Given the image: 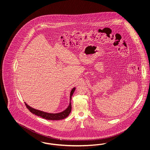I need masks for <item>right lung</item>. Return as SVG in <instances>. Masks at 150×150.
<instances>
[{"label": "right lung", "instance_id": "right-lung-1", "mask_svg": "<svg viewBox=\"0 0 150 150\" xmlns=\"http://www.w3.org/2000/svg\"><path fill=\"white\" fill-rule=\"evenodd\" d=\"M75 89H76V88L74 87V88L72 89V90L71 91L70 95V103H69V106L66 110H64V111H63L61 112H59V113H56V114L48 113V112H44V111H40V110H38L35 109L33 107H30L26 102H25V103L26 106L28 108V109L31 113L37 115L38 116L42 117L45 119L50 120H59L64 119L66 117H67L71 112V100L72 94L74 92Z\"/></svg>", "mask_w": 150, "mask_h": 150}]
</instances>
